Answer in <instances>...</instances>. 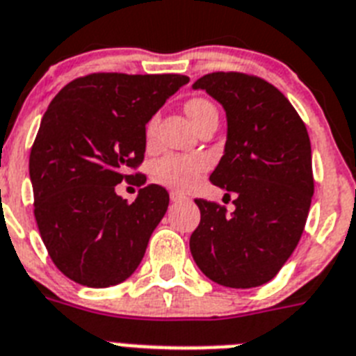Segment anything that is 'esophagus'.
Returning a JSON list of instances; mask_svg holds the SVG:
<instances>
[{
    "instance_id": "1",
    "label": "esophagus",
    "mask_w": 356,
    "mask_h": 356,
    "mask_svg": "<svg viewBox=\"0 0 356 356\" xmlns=\"http://www.w3.org/2000/svg\"><path fill=\"white\" fill-rule=\"evenodd\" d=\"M170 199H172V202H183L186 201V195H183V193L179 192H170Z\"/></svg>"
}]
</instances>
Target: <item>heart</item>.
<instances>
[{
  "mask_svg": "<svg viewBox=\"0 0 356 356\" xmlns=\"http://www.w3.org/2000/svg\"><path fill=\"white\" fill-rule=\"evenodd\" d=\"M186 113L193 124L201 121L206 113L213 112L215 106L202 97H193L186 103ZM157 118L152 119L146 127V136L154 137ZM206 170V161L202 157H188V155H166L154 164V177L166 186L188 190L199 181L201 173Z\"/></svg>",
  "mask_w": 356,
  "mask_h": 356,
  "instance_id": "heart-1",
  "label": "heart"
}]
</instances>
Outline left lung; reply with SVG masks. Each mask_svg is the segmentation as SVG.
<instances>
[{
	"label": "left lung",
	"instance_id": "1",
	"mask_svg": "<svg viewBox=\"0 0 356 356\" xmlns=\"http://www.w3.org/2000/svg\"><path fill=\"white\" fill-rule=\"evenodd\" d=\"M222 104L224 155L210 175L235 210L195 199L201 222L190 237L199 270L226 288L271 280L297 248L313 197L312 143L284 94L257 76L213 72L193 83Z\"/></svg>",
	"mask_w": 356,
	"mask_h": 356
}]
</instances>
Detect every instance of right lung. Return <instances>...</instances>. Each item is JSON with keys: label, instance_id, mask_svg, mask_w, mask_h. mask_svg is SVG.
<instances>
[{"label": "right lung", "instance_id": "right-lung-1", "mask_svg": "<svg viewBox=\"0 0 356 356\" xmlns=\"http://www.w3.org/2000/svg\"><path fill=\"white\" fill-rule=\"evenodd\" d=\"M190 81L179 74L99 72L63 86L41 119L29 170L34 215L50 259L88 288L127 280L168 210L159 184L134 202L115 193L145 159L146 122Z\"/></svg>", "mask_w": 356, "mask_h": 356}]
</instances>
